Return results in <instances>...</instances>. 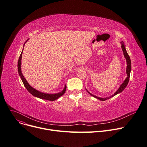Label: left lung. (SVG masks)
<instances>
[{
    "instance_id": "1",
    "label": "left lung",
    "mask_w": 147,
    "mask_h": 147,
    "mask_svg": "<svg viewBox=\"0 0 147 147\" xmlns=\"http://www.w3.org/2000/svg\"><path fill=\"white\" fill-rule=\"evenodd\" d=\"M121 48H122V50L123 51V55H124V57L126 59V64H127V66H126V74H127V77L125 79V80H124V82H123V83L120 86V87H119V89L117 90V91L112 96H111L110 97H104V98H102V97H97L96 96H94L93 94H92V93H90L89 91H88L86 89V90L87 92L89 93L91 96H92L93 97H95V98L99 99L101 101H105L107 99H110L111 97L116 95L118 93H121L125 89V87L127 86V85H128V82H129V77H130V73H131V59H130V57L129 56V55L128 54V53H127L126 52V48H125V45L124 44V42L123 41L121 42Z\"/></svg>"
}]
</instances>
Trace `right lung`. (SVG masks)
<instances>
[{
  "mask_svg": "<svg viewBox=\"0 0 147 147\" xmlns=\"http://www.w3.org/2000/svg\"><path fill=\"white\" fill-rule=\"evenodd\" d=\"M29 40V39H28ZM28 40H26V41L24 43V45L25 44V43L28 41ZM23 50H24V48L22 50V51L19 56V60H18V73L19 76H20L21 79L24 84V86L25 87L26 89H27V90L32 95H33L35 97H38V98H40L42 99H44V100H50V101H54L57 100V99L59 98L60 97H61V96H63L65 90H66V84L65 85L64 87L63 90L59 92V93H54V94H50V93H43L41 92L38 91L37 90H36L34 88H33L32 86H31L29 85V84L28 83V82L26 81V80L25 79V78L24 77V76L22 74V70H21V60H22V53H23Z\"/></svg>",
  "mask_w": 147,
  "mask_h": 147,
  "instance_id": "right-lung-1",
  "label": "right lung"
}]
</instances>
